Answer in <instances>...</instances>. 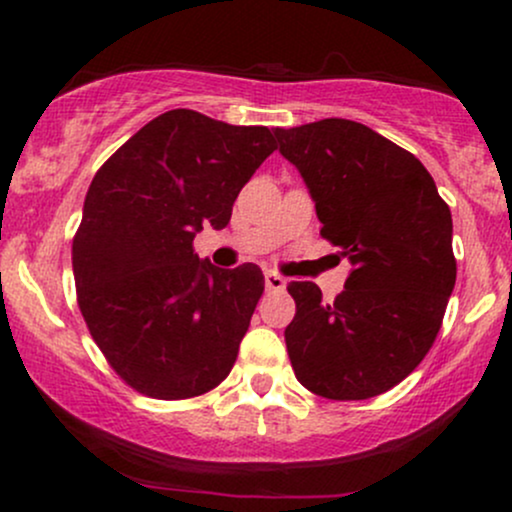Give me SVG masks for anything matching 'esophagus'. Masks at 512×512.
Returning a JSON list of instances; mask_svg holds the SVG:
<instances>
[{
    "instance_id": "1",
    "label": "esophagus",
    "mask_w": 512,
    "mask_h": 512,
    "mask_svg": "<svg viewBox=\"0 0 512 512\" xmlns=\"http://www.w3.org/2000/svg\"><path fill=\"white\" fill-rule=\"evenodd\" d=\"M264 286H267V291H284L286 279L281 274H276L269 269V272H264Z\"/></svg>"
}]
</instances>
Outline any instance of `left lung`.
<instances>
[{
    "label": "left lung",
    "mask_w": 512,
    "mask_h": 512,
    "mask_svg": "<svg viewBox=\"0 0 512 512\" xmlns=\"http://www.w3.org/2000/svg\"><path fill=\"white\" fill-rule=\"evenodd\" d=\"M315 202L320 236L354 264L334 303L291 281L286 349L298 383L327 399H368L424 361L455 289L450 207L414 154L342 117L274 129Z\"/></svg>",
    "instance_id": "obj_1"
}]
</instances>
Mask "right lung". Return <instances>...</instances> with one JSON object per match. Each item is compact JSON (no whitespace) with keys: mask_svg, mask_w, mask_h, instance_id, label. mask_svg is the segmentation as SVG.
<instances>
[{"mask_svg":"<svg viewBox=\"0 0 512 512\" xmlns=\"http://www.w3.org/2000/svg\"><path fill=\"white\" fill-rule=\"evenodd\" d=\"M274 149V129L168 110L88 187L72 245L76 301L93 342L142 395L197 397L231 373L262 269L214 267L192 240L228 226L238 192Z\"/></svg>","mask_w":512,"mask_h":512,"instance_id":"add662e5","label":"right lung"}]
</instances>
